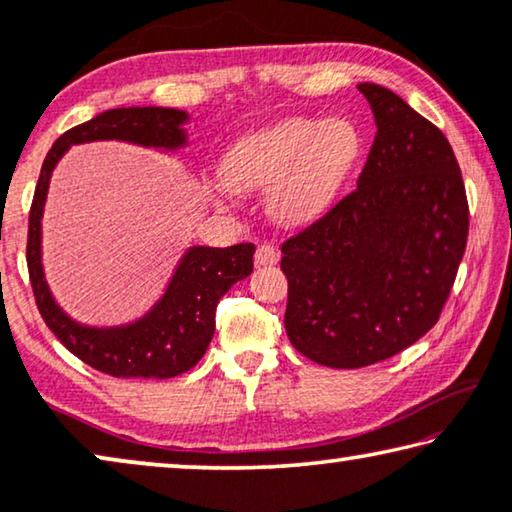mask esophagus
I'll use <instances>...</instances> for the list:
<instances>
[{"label":"esophagus","mask_w":512,"mask_h":512,"mask_svg":"<svg viewBox=\"0 0 512 512\" xmlns=\"http://www.w3.org/2000/svg\"><path fill=\"white\" fill-rule=\"evenodd\" d=\"M278 259H280L278 248L271 246V243H262L255 253V266H273L278 264Z\"/></svg>","instance_id":"34e87169"}]
</instances>
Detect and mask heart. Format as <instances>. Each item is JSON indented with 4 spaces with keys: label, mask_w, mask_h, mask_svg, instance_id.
<instances>
[{
    "label": "heart",
    "mask_w": 512,
    "mask_h": 512,
    "mask_svg": "<svg viewBox=\"0 0 512 512\" xmlns=\"http://www.w3.org/2000/svg\"><path fill=\"white\" fill-rule=\"evenodd\" d=\"M358 156L361 133L352 121L294 117L236 140L220 174L234 190H271L273 216L305 225L331 207Z\"/></svg>",
    "instance_id": "b5f03b06"
}]
</instances>
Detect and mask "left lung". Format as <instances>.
<instances>
[{
	"instance_id": "left-lung-1",
	"label": "left lung",
	"mask_w": 512,
	"mask_h": 512,
	"mask_svg": "<svg viewBox=\"0 0 512 512\" xmlns=\"http://www.w3.org/2000/svg\"><path fill=\"white\" fill-rule=\"evenodd\" d=\"M375 142L356 190L282 243L285 329L326 368L386 361L437 324L469 236L451 142L391 89L363 82Z\"/></svg>"
}]
</instances>
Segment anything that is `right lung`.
<instances>
[{
  "mask_svg": "<svg viewBox=\"0 0 512 512\" xmlns=\"http://www.w3.org/2000/svg\"><path fill=\"white\" fill-rule=\"evenodd\" d=\"M188 114L172 108H114L71 128L43 160L27 232V269L43 322L68 352L98 372L124 379H170L193 368L216 331V308L234 282L253 273V243L230 248L193 246L147 315L126 326L94 329L78 324L52 299L41 264V218L50 177L71 144L121 140L174 151L186 144Z\"/></svg>",
  "mask_w": 512,
  "mask_h": 512,
  "instance_id": "add662e5",
  "label": "right lung"
}]
</instances>
